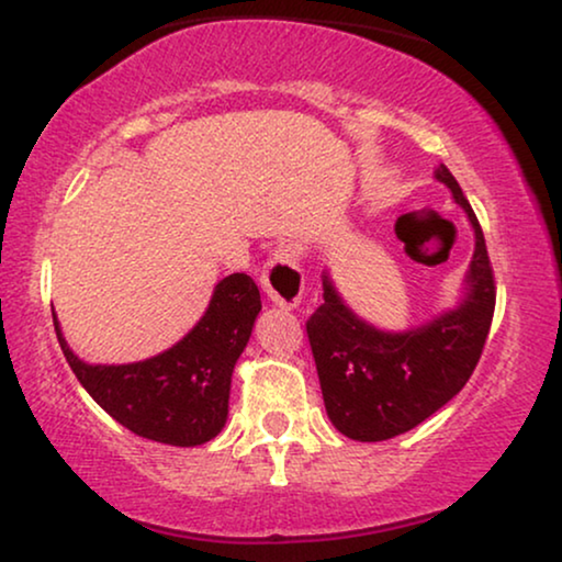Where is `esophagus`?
I'll use <instances>...</instances> for the list:
<instances>
[{
    "instance_id": "esophagus-1",
    "label": "esophagus",
    "mask_w": 562,
    "mask_h": 562,
    "mask_svg": "<svg viewBox=\"0 0 562 562\" xmlns=\"http://www.w3.org/2000/svg\"><path fill=\"white\" fill-rule=\"evenodd\" d=\"M260 286L281 310H296L304 294V273L294 248L281 245L271 252L263 276H260Z\"/></svg>"
}]
</instances>
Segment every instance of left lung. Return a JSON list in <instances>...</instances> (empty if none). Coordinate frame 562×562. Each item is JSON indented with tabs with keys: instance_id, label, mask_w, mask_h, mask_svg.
I'll list each match as a JSON object with an SVG mask.
<instances>
[{
	"instance_id": "left-lung-1",
	"label": "left lung",
	"mask_w": 562,
	"mask_h": 562,
	"mask_svg": "<svg viewBox=\"0 0 562 562\" xmlns=\"http://www.w3.org/2000/svg\"><path fill=\"white\" fill-rule=\"evenodd\" d=\"M435 179L452 191L475 233L463 302L422 327L383 333L345 306L325 273V302L306 319L327 417L350 440L381 442L432 417L465 386L486 345L496 286L483 229L456 176L440 164Z\"/></svg>"
}]
</instances>
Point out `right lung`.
I'll list each match as a JSON object with an SVG mask.
<instances>
[{
    "instance_id": "add662e5",
    "label": "right lung",
    "mask_w": 562,
    "mask_h": 562,
    "mask_svg": "<svg viewBox=\"0 0 562 562\" xmlns=\"http://www.w3.org/2000/svg\"><path fill=\"white\" fill-rule=\"evenodd\" d=\"M260 312V291L245 273L214 286L204 317L191 333L148 360L89 366L74 356L56 314L60 350L76 379L102 409L145 440L194 448L220 435L227 422L229 383Z\"/></svg>"
}]
</instances>
